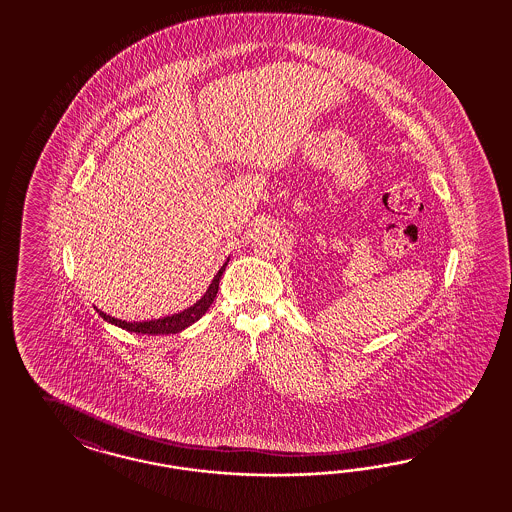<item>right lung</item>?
I'll use <instances>...</instances> for the list:
<instances>
[{
  "label": "right lung",
  "mask_w": 512,
  "mask_h": 512,
  "mask_svg": "<svg viewBox=\"0 0 512 512\" xmlns=\"http://www.w3.org/2000/svg\"><path fill=\"white\" fill-rule=\"evenodd\" d=\"M227 264H229V259H227L225 264L219 268V272H217L214 279H212V283H210L208 291L202 295L201 300H197L191 308L180 311V313H174V315H169V317H163V319H152V321H142V323H127V321H122V319H116V317H112V315H107L105 311L97 310V308H95V310H97V313H99L107 323L120 326V328H124V330H129V332L150 334V336L182 332V330L187 328V326H191L195 321H199L202 315L208 311V308L212 306V302H214V298H216L217 295V289H219V279L223 276V272H225V266H227Z\"/></svg>",
  "instance_id": "1"
}]
</instances>
